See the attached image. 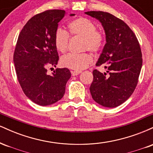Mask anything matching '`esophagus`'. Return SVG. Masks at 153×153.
Instances as JSON below:
<instances>
[{
  "label": "esophagus",
  "mask_w": 153,
  "mask_h": 153,
  "mask_svg": "<svg viewBox=\"0 0 153 153\" xmlns=\"http://www.w3.org/2000/svg\"><path fill=\"white\" fill-rule=\"evenodd\" d=\"M80 73H81V71H71L72 75H73V76H75V75H78L80 74Z\"/></svg>",
  "instance_id": "34e87169"
}]
</instances>
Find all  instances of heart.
Masks as SVG:
<instances>
[{
    "label": "heart",
    "mask_w": 153,
    "mask_h": 153,
    "mask_svg": "<svg viewBox=\"0 0 153 153\" xmlns=\"http://www.w3.org/2000/svg\"><path fill=\"white\" fill-rule=\"evenodd\" d=\"M68 26L72 36H80L83 39L82 50H88L97 53L103 48L105 42L104 35L97 30L95 23L90 19L79 17L71 21ZM54 43L57 50L64 53L68 48L69 36L62 29H57L54 36ZM92 56L87 52L70 53L63 56L60 62L63 67L75 71H81L87 68L92 62Z\"/></svg>",
    "instance_id": "b5f03b06"
}]
</instances>
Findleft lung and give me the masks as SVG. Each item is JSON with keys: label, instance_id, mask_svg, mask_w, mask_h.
Listing matches in <instances>:
<instances>
[{"label": "left lung", "instance_id": "1", "mask_svg": "<svg viewBox=\"0 0 153 153\" xmlns=\"http://www.w3.org/2000/svg\"><path fill=\"white\" fill-rule=\"evenodd\" d=\"M85 13L99 20L104 29L106 42L96 65L104 66L109 73L93 71L91 96L101 106L114 108L125 102L137 85L143 65L140 44L127 24L114 15L103 11Z\"/></svg>", "mask_w": 153, "mask_h": 153}]
</instances>
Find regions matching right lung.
<instances>
[{
  "instance_id": "right-lung-1",
  "label": "right lung",
  "mask_w": 153,
  "mask_h": 153,
  "mask_svg": "<svg viewBox=\"0 0 153 153\" xmlns=\"http://www.w3.org/2000/svg\"><path fill=\"white\" fill-rule=\"evenodd\" d=\"M65 15L64 10L56 9L35 15L21 31L16 45L13 62L17 78L26 96L39 106L62 99L71 77L65 68H57L52 75L47 73L49 66L56 67L58 62L54 36Z\"/></svg>"
}]
</instances>
